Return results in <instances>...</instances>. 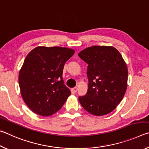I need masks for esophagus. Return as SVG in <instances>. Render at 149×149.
Instances as JSON below:
<instances>
[{
	"label": "esophagus",
	"mask_w": 149,
	"mask_h": 149,
	"mask_svg": "<svg viewBox=\"0 0 149 149\" xmlns=\"http://www.w3.org/2000/svg\"><path fill=\"white\" fill-rule=\"evenodd\" d=\"M77 87H74V88H72V91H73V93H76L77 91Z\"/></svg>",
	"instance_id": "1"
}]
</instances>
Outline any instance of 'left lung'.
Here are the masks:
<instances>
[{
    "instance_id": "8db88e82",
    "label": "left lung",
    "mask_w": 149,
    "mask_h": 149,
    "mask_svg": "<svg viewBox=\"0 0 149 149\" xmlns=\"http://www.w3.org/2000/svg\"><path fill=\"white\" fill-rule=\"evenodd\" d=\"M88 64L87 93L79 97L83 108L93 115L112 112L127 89L128 71L119 51L112 46H93L78 54Z\"/></svg>"
}]
</instances>
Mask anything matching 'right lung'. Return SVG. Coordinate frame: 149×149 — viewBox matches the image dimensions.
Listing matches in <instances>:
<instances>
[{"instance_id":"right-lung-1","label":"right lung","mask_w":149,"mask_h":149,"mask_svg":"<svg viewBox=\"0 0 149 149\" xmlns=\"http://www.w3.org/2000/svg\"><path fill=\"white\" fill-rule=\"evenodd\" d=\"M75 52L60 47H37L27 55L19 73V85L24 101L42 116L58 112L71 95L64 84V64Z\"/></svg>"}]
</instances>
